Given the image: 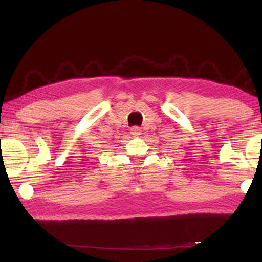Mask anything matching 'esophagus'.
Instances as JSON below:
<instances>
[{
	"label": "esophagus",
	"mask_w": 262,
	"mask_h": 262,
	"mask_svg": "<svg viewBox=\"0 0 262 262\" xmlns=\"http://www.w3.org/2000/svg\"><path fill=\"white\" fill-rule=\"evenodd\" d=\"M130 134L134 136V137H139L141 134H142V130H141V128L140 127H133L132 129H130Z\"/></svg>",
	"instance_id": "obj_1"
}]
</instances>
